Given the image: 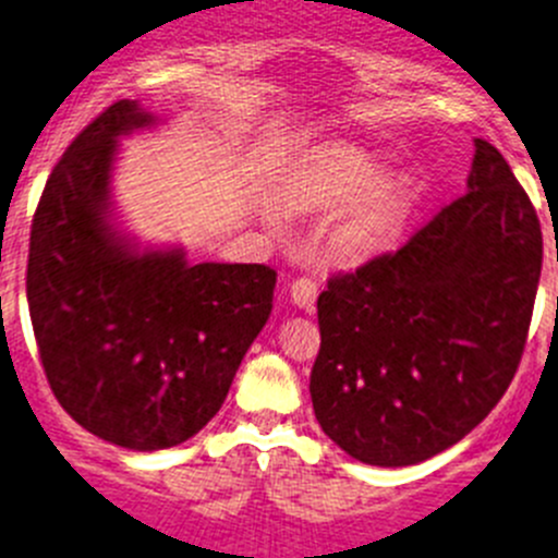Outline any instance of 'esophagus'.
<instances>
[{"mask_svg":"<svg viewBox=\"0 0 558 558\" xmlns=\"http://www.w3.org/2000/svg\"><path fill=\"white\" fill-rule=\"evenodd\" d=\"M290 299H293V304L301 306V310H313L315 299H318V282H315L313 276H299V279H293V284H290Z\"/></svg>","mask_w":558,"mask_h":558,"instance_id":"34e87169","label":"esophagus"}]
</instances>
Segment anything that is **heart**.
Returning <instances> with one entry per match:
<instances>
[{
  "mask_svg": "<svg viewBox=\"0 0 558 558\" xmlns=\"http://www.w3.org/2000/svg\"><path fill=\"white\" fill-rule=\"evenodd\" d=\"M381 168L373 160H367L365 155H351L340 157V162L335 166L331 177L326 179V196L331 198H356L366 193L373 185H379ZM403 216V198L396 187L381 185L372 191L360 202V207L351 213L349 223L342 229V243L354 248V252H367V248H376L385 240H390V234L396 232L398 223Z\"/></svg>",
  "mask_w": 558,
  "mask_h": 558,
  "instance_id": "b5f03b06",
  "label": "heart"
}]
</instances>
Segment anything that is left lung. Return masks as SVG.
I'll use <instances>...</instances> for the list:
<instances>
[{"label": "left lung", "instance_id": "8db88e82", "mask_svg": "<svg viewBox=\"0 0 558 558\" xmlns=\"http://www.w3.org/2000/svg\"><path fill=\"white\" fill-rule=\"evenodd\" d=\"M473 146L464 196L318 295L315 417L365 464L403 468L446 451L518 373L543 229L504 155L482 137Z\"/></svg>", "mask_w": 558, "mask_h": 558}]
</instances>
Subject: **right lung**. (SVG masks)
I'll list each match as a JSON object with an SVG mask.
<instances>
[{"label":"right lung","instance_id":"add662e5","mask_svg":"<svg viewBox=\"0 0 558 558\" xmlns=\"http://www.w3.org/2000/svg\"><path fill=\"white\" fill-rule=\"evenodd\" d=\"M155 124L121 99L71 141L33 216L27 304L46 381L99 439L162 451L202 432L274 306L268 265L141 252L110 223L119 137Z\"/></svg>","mask_w":558,"mask_h":558}]
</instances>
